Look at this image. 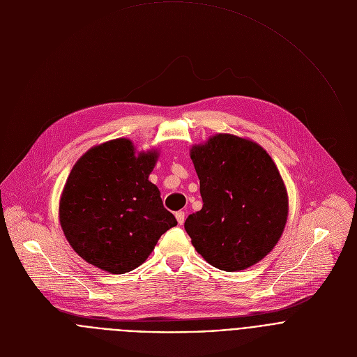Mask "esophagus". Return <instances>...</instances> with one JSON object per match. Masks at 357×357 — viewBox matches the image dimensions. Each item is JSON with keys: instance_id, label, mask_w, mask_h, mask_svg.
Wrapping results in <instances>:
<instances>
[{"instance_id": "esophagus-1", "label": "esophagus", "mask_w": 357, "mask_h": 357, "mask_svg": "<svg viewBox=\"0 0 357 357\" xmlns=\"http://www.w3.org/2000/svg\"><path fill=\"white\" fill-rule=\"evenodd\" d=\"M176 218H177V222H178L180 225H183V224H184V220H185V214H184V211H178V213H176Z\"/></svg>"}]
</instances>
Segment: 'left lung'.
Returning <instances> with one entry per match:
<instances>
[{
	"label": "left lung",
	"instance_id": "1",
	"mask_svg": "<svg viewBox=\"0 0 357 357\" xmlns=\"http://www.w3.org/2000/svg\"><path fill=\"white\" fill-rule=\"evenodd\" d=\"M203 208L184 222L191 244L210 265L243 271L278 244L288 220V191L257 142L218 133L190 149Z\"/></svg>",
	"mask_w": 357,
	"mask_h": 357
}]
</instances>
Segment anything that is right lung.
<instances>
[{
	"label": "right lung",
	"mask_w": 357,
	"mask_h": 357,
	"mask_svg": "<svg viewBox=\"0 0 357 357\" xmlns=\"http://www.w3.org/2000/svg\"><path fill=\"white\" fill-rule=\"evenodd\" d=\"M158 155L157 149L137 151L121 137L91 147L72 167L59 199V224L88 264L109 273L133 271L177 225L149 180Z\"/></svg>",
	"instance_id": "right-lung-1"
}]
</instances>
